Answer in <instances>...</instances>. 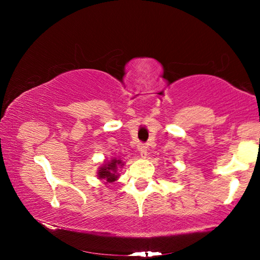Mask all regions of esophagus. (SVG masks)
<instances>
[{
	"label": "esophagus",
	"instance_id": "1",
	"mask_svg": "<svg viewBox=\"0 0 260 260\" xmlns=\"http://www.w3.org/2000/svg\"><path fill=\"white\" fill-rule=\"evenodd\" d=\"M138 151H140L142 157H145V156H147V152H148L147 144H140V145H138Z\"/></svg>",
	"mask_w": 260,
	"mask_h": 260
}]
</instances>
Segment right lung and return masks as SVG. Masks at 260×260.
<instances>
[{
    "mask_svg": "<svg viewBox=\"0 0 260 260\" xmlns=\"http://www.w3.org/2000/svg\"><path fill=\"white\" fill-rule=\"evenodd\" d=\"M118 165H120L119 159H112L111 162L106 163V165H104V167H102L101 170H99V179H104L106 182H113V181L117 180L118 174H116V172L117 166Z\"/></svg>",
    "mask_w": 260,
    "mask_h": 260,
    "instance_id": "add662e5",
    "label": "right lung"
}]
</instances>
